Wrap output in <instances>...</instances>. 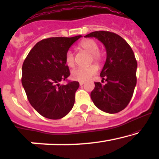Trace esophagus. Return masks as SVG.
Segmentation results:
<instances>
[{
    "mask_svg": "<svg viewBox=\"0 0 159 159\" xmlns=\"http://www.w3.org/2000/svg\"><path fill=\"white\" fill-rule=\"evenodd\" d=\"M83 84H84V82H80V85H83Z\"/></svg>",
    "mask_w": 159,
    "mask_h": 159,
    "instance_id": "34e87169",
    "label": "esophagus"
}]
</instances>
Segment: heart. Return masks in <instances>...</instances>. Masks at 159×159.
<instances>
[{
    "instance_id": "heart-1",
    "label": "heart",
    "mask_w": 159,
    "mask_h": 159,
    "mask_svg": "<svg viewBox=\"0 0 159 159\" xmlns=\"http://www.w3.org/2000/svg\"><path fill=\"white\" fill-rule=\"evenodd\" d=\"M80 49L86 52L90 53V62L94 61L95 63L100 64L102 61V55L98 51L99 46L95 40L92 39H86L82 41L79 44ZM65 63L69 67H74L75 60L74 53L68 50L65 55ZM98 72V67L95 65H90L85 67H77L71 71L70 76L74 80L80 82H85L92 77Z\"/></svg>"
}]
</instances>
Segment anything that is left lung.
I'll use <instances>...</instances> for the list:
<instances>
[{
  "mask_svg": "<svg viewBox=\"0 0 159 159\" xmlns=\"http://www.w3.org/2000/svg\"><path fill=\"white\" fill-rule=\"evenodd\" d=\"M85 37H94L103 44L107 59L101 72L106 84L94 83L91 98L107 113H116L127 107L137 84V63L134 52L122 37L110 31H94Z\"/></svg>",
  "mask_w": 159,
  "mask_h": 159,
  "instance_id": "obj_1",
  "label": "left lung"
}]
</instances>
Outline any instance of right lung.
Segmentation results:
<instances>
[{"mask_svg": "<svg viewBox=\"0 0 159 159\" xmlns=\"http://www.w3.org/2000/svg\"><path fill=\"white\" fill-rule=\"evenodd\" d=\"M81 37L44 39L32 48L24 61L22 86L31 106L45 118H63L74 107L79 83H59L70 76L66 53Z\"/></svg>", "mask_w": 159, "mask_h": 159, "instance_id": "add662e5", "label": "right lung"}]
</instances>
